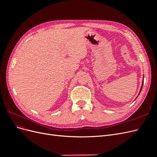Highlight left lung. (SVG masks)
<instances>
[{
    "label": "left lung",
    "mask_w": 157,
    "mask_h": 157,
    "mask_svg": "<svg viewBox=\"0 0 157 157\" xmlns=\"http://www.w3.org/2000/svg\"><path fill=\"white\" fill-rule=\"evenodd\" d=\"M143 84H144V79H143V82H142V85H141V89H140V93H139V94H140V92H141V91L142 87H143Z\"/></svg>",
    "instance_id": "1"
}]
</instances>
